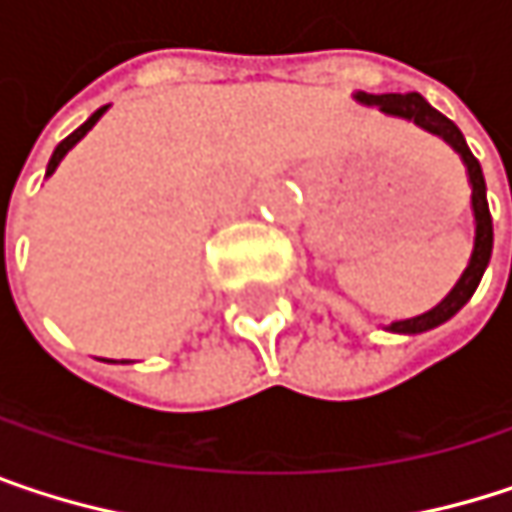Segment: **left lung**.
Segmentation results:
<instances>
[{
	"instance_id": "obj_1",
	"label": "left lung",
	"mask_w": 512,
	"mask_h": 512,
	"mask_svg": "<svg viewBox=\"0 0 512 512\" xmlns=\"http://www.w3.org/2000/svg\"><path fill=\"white\" fill-rule=\"evenodd\" d=\"M358 103H367V106H379L382 112L388 115H397V118H409L415 121L418 127L430 130L433 136L445 139L457 154L462 156L465 168H468V180H471V207H474V222H477V234H474V252L471 260L462 272V278L457 281V287L427 314L421 317H412V320H400V323H391L388 329L391 332H403V335H415V332H427V329H436L442 326L445 320H451L462 305L471 299V293L477 290L480 278H483V269L492 257V216H489V204H486V180H483V171H480V162L477 156L468 151L465 139H462L460 127L445 118L439 109H433L418 91H409V94H356Z\"/></svg>"
}]
</instances>
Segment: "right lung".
Here are the masks:
<instances>
[{
  "label": "right lung",
  "instance_id": "right-lung-1",
  "mask_svg": "<svg viewBox=\"0 0 512 512\" xmlns=\"http://www.w3.org/2000/svg\"><path fill=\"white\" fill-rule=\"evenodd\" d=\"M103 112H106V106H103V109H97V112H94V115H91V118H88V121L79 127V130H73V133H70V136H67V139H64V142L55 148V151H52L50 165H47V174H52V171L58 168V162L64 159V154H67V151H70V148H73V145H76V142H79V139H82V136H85V133H88V130L97 124V121H100V115H103Z\"/></svg>",
  "mask_w": 512,
  "mask_h": 512
}]
</instances>
